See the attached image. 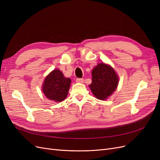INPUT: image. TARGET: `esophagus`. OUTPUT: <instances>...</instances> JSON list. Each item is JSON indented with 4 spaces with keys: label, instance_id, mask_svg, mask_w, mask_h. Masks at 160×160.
Instances as JSON below:
<instances>
[{
    "label": "esophagus",
    "instance_id": "34e87169",
    "mask_svg": "<svg viewBox=\"0 0 160 160\" xmlns=\"http://www.w3.org/2000/svg\"><path fill=\"white\" fill-rule=\"evenodd\" d=\"M76 81L77 82V83H83V81H84V79H82V78H77L76 79Z\"/></svg>",
    "mask_w": 160,
    "mask_h": 160
}]
</instances>
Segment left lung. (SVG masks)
I'll return each mask as SVG.
<instances>
[{"mask_svg": "<svg viewBox=\"0 0 160 160\" xmlns=\"http://www.w3.org/2000/svg\"><path fill=\"white\" fill-rule=\"evenodd\" d=\"M92 83L89 88L97 98L104 100L112 95L118 85V77L112 67L99 63L92 70Z\"/></svg>", "mask_w": 160, "mask_h": 160, "instance_id": "obj_1", "label": "left lung"}]
</instances>
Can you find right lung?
Returning a JSON list of instances; mask_svg holds the SVG:
<instances>
[{
	"instance_id": "1",
	"label": "right lung",
	"mask_w": 160,
	"mask_h": 160,
	"mask_svg": "<svg viewBox=\"0 0 160 160\" xmlns=\"http://www.w3.org/2000/svg\"><path fill=\"white\" fill-rule=\"evenodd\" d=\"M71 82V79L65 77L60 70H53L45 78L42 91L49 99L59 102L67 98Z\"/></svg>"
}]
</instances>
